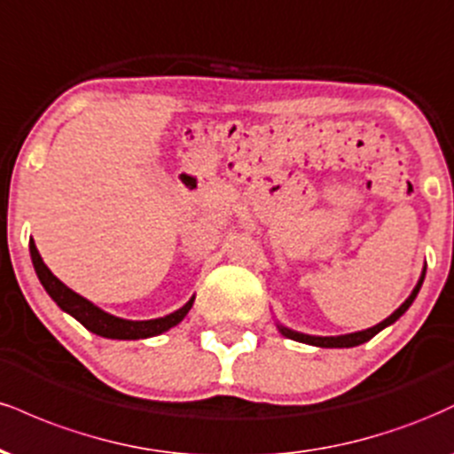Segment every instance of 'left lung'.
Wrapping results in <instances>:
<instances>
[{
  "instance_id": "1",
  "label": "left lung",
  "mask_w": 454,
  "mask_h": 454,
  "mask_svg": "<svg viewBox=\"0 0 454 454\" xmlns=\"http://www.w3.org/2000/svg\"><path fill=\"white\" fill-rule=\"evenodd\" d=\"M425 273H427V264L423 267V273H420L419 284L414 286V290H411V294L408 296V299H405L403 303H401L397 309H395L393 314L387 317V320H382V322H380V325L372 326V328H364V331L348 333V335H337V337H320V335H305V333L293 331V328L279 325V322H278V328H279L281 335L288 337V340H294V341H301V343H309V346H317V348H354V346H361V343L369 341V340H372V337H376L378 333L382 331V328H387V326L393 325V322H397L399 317L403 316L405 311H408V307L414 303L416 294H419L420 286H423Z\"/></svg>"
}]
</instances>
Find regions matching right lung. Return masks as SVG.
<instances>
[{"mask_svg":"<svg viewBox=\"0 0 454 454\" xmlns=\"http://www.w3.org/2000/svg\"><path fill=\"white\" fill-rule=\"evenodd\" d=\"M29 252H31V262H34L35 275H38L40 284L44 286V290L49 293L51 299L55 301L66 314H70L74 320L81 322L87 331L96 333V335L106 337V340H147V337H155L166 333L168 328L179 325L181 320L187 316V311L194 305V296H192L181 309L173 311V314L164 317H153V320H126V317H117L108 311L100 309L98 305H93L91 301H87L85 296L76 294L74 290H70L61 279H57L51 269L46 267L43 256H40L38 247L34 241H29Z\"/></svg>","mask_w":454,"mask_h":454,"instance_id":"add662e5","label":"right lung"}]
</instances>
